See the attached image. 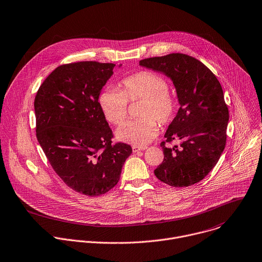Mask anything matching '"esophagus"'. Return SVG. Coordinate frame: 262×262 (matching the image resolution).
Listing matches in <instances>:
<instances>
[{
	"instance_id": "1",
	"label": "esophagus",
	"mask_w": 262,
	"mask_h": 262,
	"mask_svg": "<svg viewBox=\"0 0 262 262\" xmlns=\"http://www.w3.org/2000/svg\"><path fill=\"white\" fill-rule=\"evenodd\" d=\"M147 147L146 146H133V151L134 152H139L142 150H145Z\"/></svg>"
}]
</instances>
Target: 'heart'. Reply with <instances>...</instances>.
<instances>
[{
    "label": "heart",
    "instance_id": "heart-1",
    "mask_svg": "<svg viewBox=\"0 0 262 262\" xmlns=\"http://www.w3.org/2000/svg\"><path fill=\"white\" fill-rule=\"evenodd\" d=\"M140 100L142 118L127 120L116 130L119 141L134 146H145L157 136L158 121L167 124L175 118L178 101L168 92L167 82L153 72L141 71L122 79L121 91L106 87L99 95L102 112L113 124H120L126 117L128 101Z\"/></svg>",
    "mask_w": 262,
    "mask_h": 262
}]
</instances>
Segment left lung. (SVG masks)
Returning <instances> with one entry per match:
<instances>
[{
    "label": "left lung",
    "instance_id": "left-lung-1",
    "mask_svg": "<svg viewBox=\"0 0 262 262\" xmlns=\"http://www.w3.org/2000/svg\"><path fill=\"white\" fill-rule=\"evenodd\" d=\"M139 63L170 78L180 104L160 144L164 158L154 169L155 176L172 187L191 186L213 169L225 148L229 114L221 84L202 61L183 53ZM172 140H179L180 146H165Z\"/></svg>",
    "mask_w": 262,
    "mask_h": 262
}]
</instances>
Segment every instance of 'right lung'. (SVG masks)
Listing matches in <instances>:
<instances>
[{
    "label": "right lung",
    "instance_id": "add662e5",
    "mask_svg": "<svg viewBox=\"0 0 262 262\" xmlns=\"http://www.w3.org/2000/svg\"><path fill=\"white\" fill-rule=\"evenodd\" d=\"M115 64L78 61L57 67L35 98L36 136L59 178L73 190L97 196L119 181L133 149L112 144L99 95Z\"/></svg>",
    "mask_w": 262,
    "mask_h": 262
}]
</instances>
